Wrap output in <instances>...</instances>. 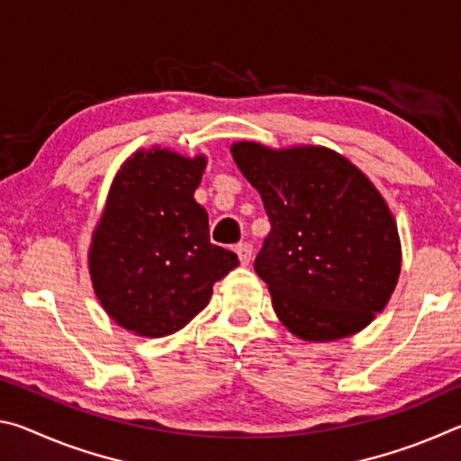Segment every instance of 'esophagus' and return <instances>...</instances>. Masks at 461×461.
Listing matches in <instances>:
<instances>
[{"instance_id": "1", "label": "esophagus", "mask_w": 461, "mask_h": 461, "mask_svg": "<svg viewBox=\"0 0 461 461\" xmlns=\"http://www.w3.org/2000/svg\"><path fill=\"white\" fill-rule=\"evenodd\" d=\"M236 254L241 262V267H248L249 260H252V244H248V241H244V244H238Z\"/></svg>"}]
</instances>
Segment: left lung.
Here are the masks:
<instances>
[{
	"mask_svg": "<svg viewBox=\"0 0 461 461\" xmlns=\"http://www.w3.org/2000/svg\"><path fill=\"white\" fill-rule=\"evenodd\" d=\"M270 220L256 275L288 331L335 341L386 307L401 275L399 230L384 197L354 162L325 146L231 144Z\"/></svg>",
	"mask_w": 461,
	"mask_h": 461,
	"instance_id": "obj_1",
	"label": "left lung"
}]
</instances>
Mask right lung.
<instances>
[{"instance_id":"add662e5","label":"right lung","mask_w":461,"mask_h":461,"mask_svg":"<svg viewBox=\"0 0 461 461\" xmlns=\"http://www.w3.org/2000/svg\"><path fill=\"white\" fill-rule=\"evenodd\" d=\"M205 167V154L140 148L109 186L87 254L91 285L105 313L140 338L183 330L240 264L209 241L207 212L193 197Z\"/></svg>"}]
</instances>
